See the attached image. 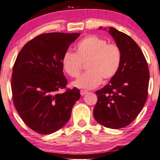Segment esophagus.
Masks as SVG:
<instances>
[{
	"label": "esophagus",
	"mask_w": 160,
	"mask_h": 160,
	"mask_svg": "<svg viewBox=\"0 0 160 160\" xmlns=\"http://www.w3.org/2000/svg\"><path fill=\"white\" fill-rule=\"evenodd\" d=\"M88 92L87 90H82L80 91V93H81V95H84L85 94H87V93H88Z\"/></svg>",
	"instance_id": "1"
}]
</instances>
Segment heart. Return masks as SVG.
Returning a JSON list of instances; mask_svg holds the SVG:
<instances>
[{
	"label": "heart",
	"instance_id": "obj_1",
	"mask_svg": "<svg viewBox=\"0 0 160 160\" xmlns=\"http://www.w3.org/2000/svg\"><path fill=\"white\" fill-rule=\"evenodd\" d=\"M121 48L115 44L95 35H90L77 43L76 53L66 51L62 59L63 69L71 77H77L86 63L88 70L72 82L76 88L93 89L102 82L110 79L117 73L121 63Z\"/></svg>",
	"mask_w": 160,
	"mask_h": 160
}]
</instances>
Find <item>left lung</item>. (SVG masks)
<instances>
[{
    "label": "left lung",
    "instance_id": "8db88e82",
    "mask_svg": "<svg viewBox=\"0 0 160 160\" xmlns=\"http://www.w3.org/2000/svg\"><path fill=\"white\" fill-rule=\"evenodd\" d=\"M109 33L121 48V63L109 84L95 92L98 101L93 115L102 126L118 129L129 125L143 108L149 70L143 53L132 37L112 27Z\"/></svg>",
    "mask_w": 160,
    "mask_h": 160
}]
</instances>
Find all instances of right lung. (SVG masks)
Instances as JSON below:
<instances>
[{
	"label": "right lung",
	"mask_w": 160,
	"mask_h": 160,
	"mask_svg": "<svg viewBox=\"0 0 160 160\" xmlns=\"http://www.w3.org/2000/svg\"><path fill=\"white\" fill-rule=\"evenodd\" d=\"M79 33H47L22 47L13 66L11 87L13 103L25 123L34 132L49 134L69 121L80 98L78 89L66 88L62 59Z\"/></svg>",
	"instance_id": "obj_1"
}]
</instances>
